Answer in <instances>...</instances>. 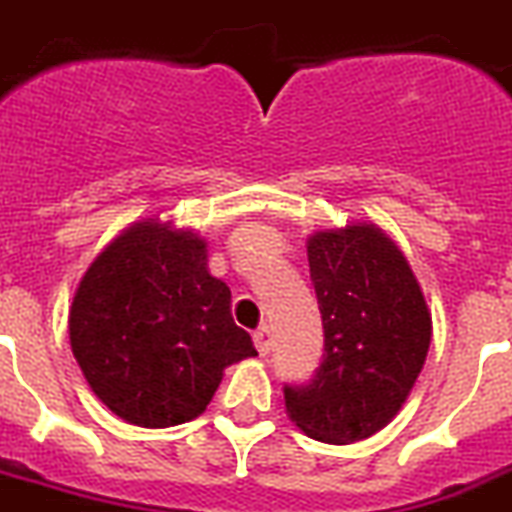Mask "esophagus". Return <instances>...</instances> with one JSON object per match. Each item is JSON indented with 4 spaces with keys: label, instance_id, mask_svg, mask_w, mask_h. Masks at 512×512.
<instances>
[{
    "label": "esophagus",
    "instance_id": "34e87169",
    "mask_svg": "<svg viewBox=\"0 0 512 512\" xmlns=\"http://www.w3.org/2000/svg\"><path fill=\"white\" fill-rule=\"evenodd\" d=\"M252 337H255V348L260 355H268L273 350V332H270V327H260Z\"/></svg>",
    "mask_w": 512,
    "mask_h": 512
}]
</instances>
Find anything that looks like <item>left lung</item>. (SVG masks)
Listing matches in <instances>:
<instances>
[{"label": "left lung", "mask_w": 512, "mask_h": 512, "mask_svg": "<svg viewBox=\"0 0 512 512\" xmlns=\"http://www.w3.org/2000/svg\"><path fill=\"white\" fill-rule=\"evenodd\" d=\"M324 355L309 384H286V410L309 438L363 441L397 415L430 348V311L397 244L373 224L309 237Z\"/></svg>", "instance_id": "1"}]
</instances>
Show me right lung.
Here are the masks:
<instances>
[{
	"mask_svg": "<svg viewBox=\"0 0 512 512\" xmlns=\"http://www.w3.org/2000/svg\"><path fill=\"white\" fill-rule=\"evenodd\" d=\"M193 231L139 221L97 255L69 311L71 350L92 391L139 428L206 410L224 368L257 355L231 291Z\"/></svg>",
	"mask_w": 512,
	"mask_h": 512,
	"instance_id": "obj_1",
	"label": "right lung"
}]
</instances>
